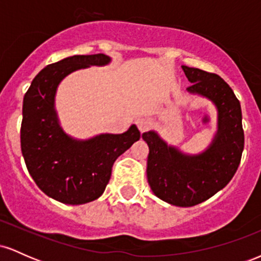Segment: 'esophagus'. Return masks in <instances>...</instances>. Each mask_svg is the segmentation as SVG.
<instances>
[{
	"mask_svg": "<svg viewBox=\"0 0 261 261\" xmlns=\"http://www.w3.org/2000/svg\"><path fill=\"white\" fill-rule=\"evenodd\" d=\"M137 124V127H139V130L141 133H145V131H147L149 127H151V121L148 120V119H139V120L136 121Z\"/></svg>",
	"mask_w": 261,
	"mask_h": 261,
	"instance_id": "34e87169",
	"label": "esophagus"
}]
</instances>
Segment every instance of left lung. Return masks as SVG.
<instances>
[{
  "label": "left lung",
  "instance_id": "obj_1",
  "mask_svg": "<svg viewBox=\"0 0 261 261\" xmlns=\"http://www.w3.org/2000/svg\"><path fill=\"white\" fill-rule=\"evenodd\" d=\"M191 83L190 94L214 104L217 130L211 143L199 153H185L151 130L142 134L147 142V179L157 197L170 205L190 207L214 196L236 174L244 148L241 103L220 76L181 66Z\"/></svg>",
  "mask_w": 261,
  "mask_h": 261
}]
</instances>
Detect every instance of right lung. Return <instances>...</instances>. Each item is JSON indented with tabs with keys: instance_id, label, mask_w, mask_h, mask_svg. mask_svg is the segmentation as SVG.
<instances>
[{
	"instance_id": "add662e5",
	"label": "right lung",
	"mask_w": 261,
	"mask_h": 261,
	"mask_svg": "<svg viewBox=\"0 0 261 261\" xmlns=\"http://www.w3.org/2000/svg\"><path fill=\"white\" fill-rule=\"evenodd\" d=\"M104 54L74 55L47 65L33 80L23 99L20 147L29 174L39 189L66 205H82L106 190L119 155L140 140L135 124L122 134L76 139L66 134L55 107L62 80L91 66H107Z\"/></svg>"
}]
</instances>
